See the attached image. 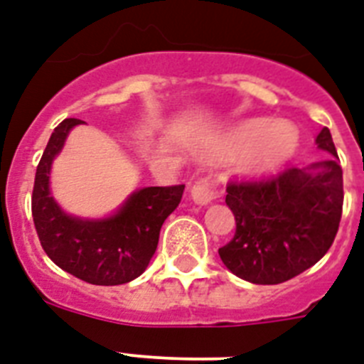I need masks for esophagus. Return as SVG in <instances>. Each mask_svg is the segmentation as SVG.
<instances>
[{
  "label": "esophagus",
  "mask_w": 364,
  "mask_h": 364,
  "mask_svg": "<svg viewBox=\"0 0 364 364\" xmlns=\"http://www.w3.org/2000/svg\"><path fill=\"white\" fill-rule=\"evenodd\" d=\"M191 196L200 205H208L209 202L217 198V188L213 187V183H209L208 179H202L191 188Z\"/></svg>",
  "instance_id": "1"
}]
</instances>
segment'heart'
<instances>
[{"label":"heart","instance_id":"b5f03b06","mask_svg":"<svg viewBox=\"0 0 364 364\" xmlns=\"http://www.w3.org/2000/svg\"><path fill=\"white\" fill-rule=\"evenodd\" d=\"M297 147V132L288 123H271L269 119H247L239 123L220 141L218 153L233 156L243 153L241 166L247 173L262 176L280 168L291 159Z\"/></svg>","mask_w":364,"mask_h":364}]
</instances>
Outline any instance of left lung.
Returning <instances> with one entry per match:
<instances>
[{"label": "left lung", "mask_w": 364, "mask_h": 364, "mask_svg": "<svg viewBox=\"0 0 364 364\" xmlns=\"http://www.w3.org/2000/svg\"><path fill=\"white\" fill-rule=\"evenodd\" d=\"M316 144L335 159L309 170L286 168L264 179L228 183L226 203L235 217V235L218 254L239 279L280 284L318 264L331 249L344 203L342 168L327 127Z\"/></svg>", "instance_id": "obj_1"}]
</instances>
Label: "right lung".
<instances>
[{"label": "right lung", "mask_w": 364, "mask_h": 364, "mask_svg": "<svg viewBox=\"0 0 364 364\" xmlns=\"http://www.w3.org/2000/svg\"><path fill=\"white\" fill-rule=\"evenodd\" d=\"M84 121L69 117L50 136L35 173L31 215L44 252L67 273L97 286L127 284L146 271L168 215L179 205L185 185L134 192L114 217L84 220L65 215L50 196L48 176L65 138Z\"/></svg>", "instance_id": "right-lung-1"}]
</instances>
